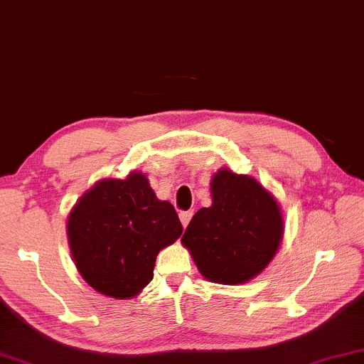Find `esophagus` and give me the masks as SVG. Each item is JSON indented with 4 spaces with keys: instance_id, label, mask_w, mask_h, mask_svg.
I'll return each mask as SVG.
<instances>
[{
    "instance_id": "obj_1",
    "label": "esophagus",
    "mask_w": 364,
    "mask_h": 364,
    "mask_svg": "<svg viewBox=\"0 0 364 364\" xmlns=\"http://www.w3.org/2000/svg\"><path fill=\"white\" fill-rule=\"evenodd\" d=\"M191 218H193V211H181V213H179V220H181L183 228H186L188 225H190Z\"/></svg>"
}]
</instances>
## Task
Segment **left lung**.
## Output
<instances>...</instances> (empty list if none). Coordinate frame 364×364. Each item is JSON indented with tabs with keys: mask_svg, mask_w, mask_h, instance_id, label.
I'll list each match as a JSON object with an SVG mask.
<instances>
[{
	"mask_svg": "<svg viewBox=\"0 0 364 364\" xmlns=\"http://www.w3.org/2000/svg\"><path fill=\"white\" fill-rule=\"evenodd\" d=\"M211 206L191 218L181 245L198 271L218 284L256 278L279 250L284 218L278 200L248 174L220 168L210 181Z\"/></svg>",
	"mask_w": 364,
	"mask_h": 364,
	"instance_id": "8db88e82",
	"label": "left lung"
}]
</instances>
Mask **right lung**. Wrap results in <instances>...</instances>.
<instances>
[{
    "label": "right lung",
    "instance_id": "add662e5",
    "mask_svg": "<svg viewBox=\"0 0 364 364\" xmlns=\"http://www.w3.org/2000/svg\"><path fill=\"white\" fill-rule=\"evenodd\" d=\"M68 243L77 273L96 291L132 299L153 279L159 251L183 232L169 201L158 200L148 176L105 178L71 208Z\"/></svg>",
    "mask_w": 364,
    "mask_h": 364
}]
</instances>
